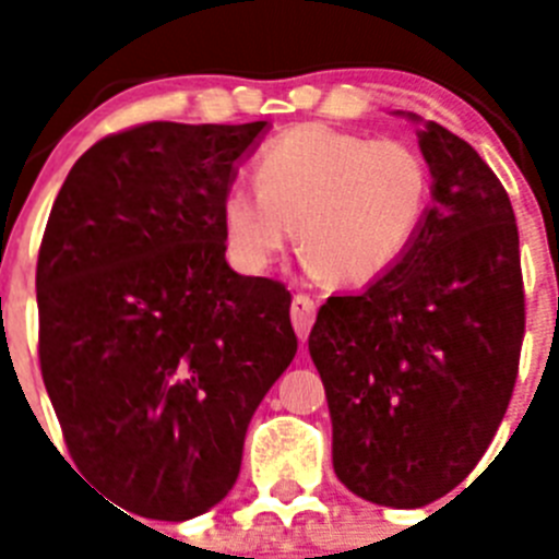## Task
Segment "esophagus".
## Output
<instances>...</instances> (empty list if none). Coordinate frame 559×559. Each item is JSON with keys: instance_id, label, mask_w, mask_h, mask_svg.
I'll return each mask as SVG.
<instances>
[{"instance_id": "1", "label": "esophagus", "mask_w": 559, "mask_h": 559, "mask_svg": "<svg viewBox=\"0 0 559 559\" xmlns=\"http://www.w3.org/2000/svg\"><path fill=\"white\" fill-rule=\"evenodd\" d=\"M290 322H294V330L299 338H308L310 328H313L316 322V302L310 299V296L305 294H296L294 302H290Z\"/></svg>"}]
</instances>
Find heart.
Instances as JSON below:
<instances>
[{
	"mask_svg": "<svg viewBox=\"0 0 559 559\" xmlns=\"http://www.w3.org/2000/svg\"><path fill=\"white\" fill-rule=\"evenodd\" d=\"M254 187L231 185L218 206L231 263L265 274L296 237L313 271L364 288L406 257L426 218L431 173L406 142L308 122L260 151Z\"/></svg>",
	"mask_w": 559,
	"mask_h": 559,
	"instance_id": "heart-1",
	"label": "heart"
}]
</instances>
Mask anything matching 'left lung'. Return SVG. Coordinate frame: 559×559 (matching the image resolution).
Listing matches in <instances>:
<instances>
[{"instance_id":"1","label":"left lung","mask_w":559,"mask_h":559,"mask_svg":"<svg viewBox=\"0 0 559 559\" xmlns=\"http://www.w3.org/2000/svg\"><path fill=\"white\" fill-rule=\"evenodd\" d=\"M431 206L406 257L330 296L308 349L333 419V467L364 501L417 510L471 476L518 378L523 283L510 195L464 140L417 114Z\"/></svg>"}]
</instances>
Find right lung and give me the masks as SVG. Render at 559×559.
Here are the masks:
<instances>
[{"label": "right lung", "instance_id": "add662e5", "mask_svg": "<svg viewBox=\"0 0 559 559\" xmlns=\"http://www.w3.org/2000/svg\"><path fill=\"white\" fill-rule=\"evenodd\" d=\"M269 122H147L72 165L36 269L38 358L67 448L156 521L212 510L296 355L290 294L226 263L218 206Z\"/></svg>", "mask_w": 559, "mask_h": 559}]
</instances>
